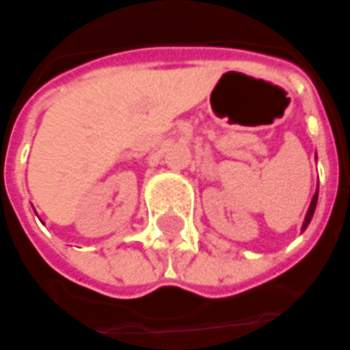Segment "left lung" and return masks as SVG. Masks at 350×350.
I'll return each mask as SVG.
<instances>
[{
    "instance_id": "obj_1",
    "label": "left lung",
    "mask_w": 350,
    "mask_h": 350,
    "mask_svg": "<svg viewBox=\"0 0 350 350\" xmlns=\"http://www.w3.org/2000/svg\"><path fill=\"white\" fill-rule=\"evenodd\" d=\"M316 203H318V191H316V196L312 198L310 209H308V213H306V219H304V224H302V230H304L308 224H310V221H312V215H314V211H316Z\"/></svg>"
}]
</instances>
